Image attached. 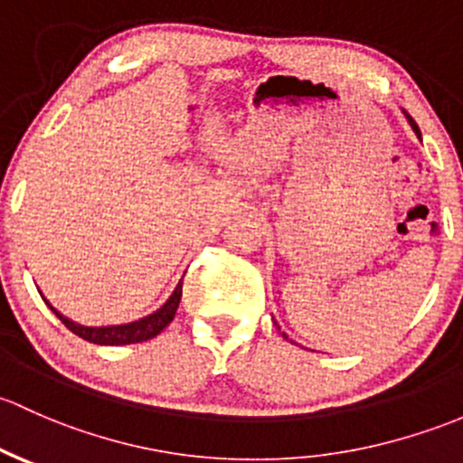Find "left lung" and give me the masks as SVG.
Masks as SVG:
<instances>
[{"label":"left lung","mask_w":463,"mask_h":463,"mask_svg":"<svg viewBox=\"0 0 463 463\" xmlns=\"http://www.w3.org/2000/svg\"><path fill=\"white\" fill-rule=\"evenodd\" d=\"M408 122H410V125H412V128H414V133H417V136H421V133H419V127H417V122H414L412 120V118H408ZM285 336V335H283ZM285 338H288V336H285Z\"/></svg>","instance_id":"8db88e82"}]
</instances>
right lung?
<instances>
[{
  "mask_svg": "<svg viewBox=\"0 0 463 463\" xmlns=\"http://www.w3.org/2000/svg\"><path fill=\"white\" fill-rule=\"evenodd\" d=\"M180 297H183V280L175 285L174 294L166 298V303L162 305L160 309H156L154 314H149V317L137 318V321H133V323H125V326H104V327L80 326V323L71 321V318H66L64 314L57 312L53 305L46 301L44 297L42 298H44V303L49 305L51 312H53L55 317L60 318V321L64 323L71 332H73V335L84 338V341L98 343V345H128V343H142V341H149V338L158 336L160 332L165 330L171 321H174L175 309H178V305H180Z\"/></svg>",
  "mask_w": 463,
  "mask_h": 463,
  "instance_id": "1",
  "label": "right lung"
}]
</instances>
